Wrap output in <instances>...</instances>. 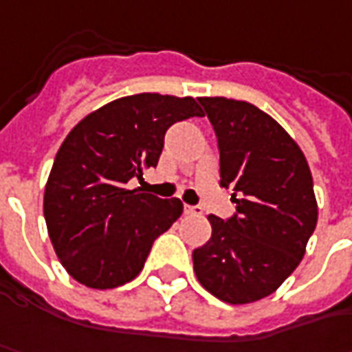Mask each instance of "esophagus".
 Returning a JSON list of instances; mask_svg holds the SVG:
<instances>
[{"instance_id": "esophagus-1", "label": "esophagus", "mask_w": 352, "mask_h": 352, "mask_svg": "<svg viewBox=\"0 0 352 352\" xmlns=\"http://www.w3.org/2000/svg\"><path fill=\"white\" fill-rule=\"evenodd\" d=\"M185 214H202V208L200 206H190V204H185Z\"/></svg>"}]
</instances>
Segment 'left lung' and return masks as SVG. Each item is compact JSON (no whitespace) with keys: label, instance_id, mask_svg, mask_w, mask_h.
Wrapping results in <instances>:
<instances>
[{"label":"left lung","instance_id":"8db88e82","mask_svg":"<svg viewBox=\"0 0 352 352\" xmlns=\"http://www.w3.org/2000/svg\"><path fill=\"white\" fill-rule=\"evenodd\" d=\"M220 150V185L236 214H210L212 236L192 251L195 274L228 304L273 294L294 273L318 224L309 165L273 116L248 101L200 97ZM238 199H236L235 197Z\"/></svg>","mask_w":352,"mask_h":352}]
</instances>
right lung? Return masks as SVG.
I'll use <instances>...</instances> for the list:
<instances>
[{"mask_svg":"<svg viewBox=\"0 0 352 352\" xmlns=\"http://www.w3.org/2000/svg\"><path fill=\"white\" fill-rule=\"evenodd\" d=\"M192 97L138 93L81 118L56 153L44 220L56 255L79 285L107 290L136 278L155 237L183 214L179 199L128 188L157 165L167 128L202 116Z\"/></svg>","mask_w":352,"mask_h":352,"instance_id":"obj_1","label":"right lung"}]
</instances>
